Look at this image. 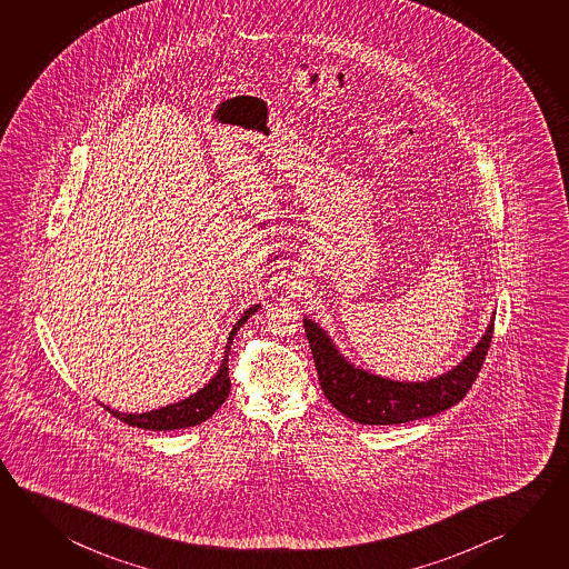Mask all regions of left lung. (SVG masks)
I'll return each instance as SVG.
<instances>
[{"label": "left lung", "instance_id": "left-lung-1", "mask_svg": "<svg viewBox=\"0 0 569 569\" xmlns=\"http://www.w3.org/2000/svg\"><path fill=\"white\" fill-rule=\"evenodd\" d=\"M496 311L468 356L436 378L399 381L356 366L316 319L303 328L318 369L319 386L339 413L361 426H393L429 418L456 406L468 393L488 356Z\"/></svg>", "mask_w": 569, "mask_h": 569}]
</instances>
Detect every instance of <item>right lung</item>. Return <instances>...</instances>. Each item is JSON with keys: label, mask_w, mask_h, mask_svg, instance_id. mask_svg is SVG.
<instances>
[{"label": "right lung", "mask_w": 569, "mask_h": 569, "mask_svg": "<svg viewBox=\"0 0 569 569\" xmlns=\"http://www.w3.org/2000/svg\"><path fill=\"white\" fill-rule=\"evenodd\" d=\"M261 308V303H253L251 308L246 309L241 313L240 319L233 323L228 343L223 349V358H221L220 368L213 373V378L203 383V388L198 389L196 393H191L186 399L168 403L163 408L150 409V411H141V413H126L118 409L103 408L111 411L116 418L130 423L133 428L150 429V431H171V429L193 428L200 426L201 421L210 419L221 403L230 396V371H228V358H230L231 343L233 336L240 331L241 326Z\"/></svg>", "instance_id": "right-lung-1"}]
</instances>
